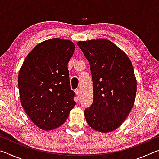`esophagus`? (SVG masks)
<instances>
[{
  "mask_svg": "<svg viewBox=\"0 0 159 159\" xmlns=\"http://www.w3.org/2000/svg\"><path fill=\"white\" fill-rule=\"evenodd\" d=\"M75 93L76 94V95L79 97L80 95V89H76V90H75Z\"/></svg>",
  "mask_w": 159,
  "mask_h": 159,
  "instance_id": "obj_1",
  "label": "esophagus"
}]
</instances>
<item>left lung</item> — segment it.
Instances as JSON below:
<instances>
[{
  "mask_svg": "<svg viewBox=\"0 0 159 159\" xmlns=\"http://www.w3.org/2000/svg\"><path fill=\"white\" fill-rule=\"evenodd\" d=\"M89 61L93 82V102L84 111L94 130L109 133L122 124L133 108L137 81L127 55L107 39L77 43Z\"/></svg>",
  "mask_w": 159,
  "mask_h": 159,
  "instance_id": "left-lung-1",
  "label": "left lung"
}]
</instances>
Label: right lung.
Instances as JSON below:
<instances>
[{"mask_svg": "<svg viewBox=\"0 0 159 159\" xmlns=\"http://www.w3.org/2000/svg\"><path fill=\"white\" fill-rule=\"evenodd\" d=\"M74 49L69 40L54 38L43 41L26 56L19 72L21 105L42 130L60 127L76 105L67 68Z\"/></svg>", "mask_w": 159, "mask_h": 159, "instance_id": "add662e5", "label": "right lung"}]
</instances>
